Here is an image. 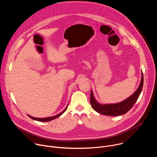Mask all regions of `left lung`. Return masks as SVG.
Listing matches in <instances>:
<instances>
[{
    "instance_id": "8db88e82",
    "label": "left lung",
    "mask_w": 157,
    "mask_h": 157,
    "mask_svg": "<svg viewBox=\"0 0 157 157\" xmlns=\"http://www.w3.org/2000/svg\"><path fill=\"white\" fill-rule=\"evenodd\" d=\"M144 84V76L142 73V79L140 85L136 91L131 96L126 99L122 102L113 104H101L98 102L93 95V91H91L90 102L92 107L94 110L98 113L110 116H117L122 114H125L127 112L131 109L133 105L135 104L137 101L143 88Z\"/></svg>"
}]
</instances>
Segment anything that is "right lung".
<instances>
[{"label": "right lung", "instance_id": "right-lung-1", "mask_svg": "<svg viewBox=\"0 0 157 157\" xmlns=\"http://www.w3.org/2000/svg\"><path fill=\"white\" fill-rule=\"evenodd\" d=\"M68 104L67 105L66 107L61 112V113H60L59 114H57V115H56V116H52V117H46V118H35V117H32V116H29V115H28V116L30 117L31 119H33V120H35V121H40V122H48V121H52V120H53V119H56V118L59 117L61 115H62V114L64 113V112L66 111V110L67 109V108H68Z\"/></svg>", "mask_w": 157, "mask_h": 157}]
</instances>
